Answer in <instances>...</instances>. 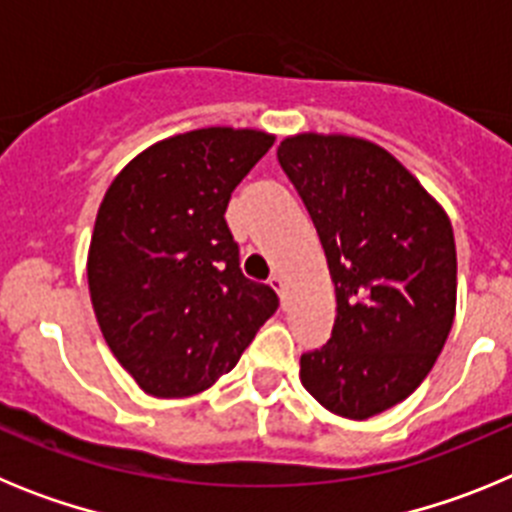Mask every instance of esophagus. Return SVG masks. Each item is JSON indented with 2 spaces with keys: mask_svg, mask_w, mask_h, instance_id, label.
Listing matches in <instances>:
<instances>
[{
  "mask_svg": "<svg viewBox=\"0 0 512 512\" xmlns=\"http://www.w3.org/2000/svg\"><path fill=\"white\" fill-rule=\"evenodd\" d=\"M269 287L274 289V292H277V295L284 300V295H287V284H284L282 274H274V277L269 279Z\"/></svg>",
  "mask_w": 512,
  "mask_h": 512,
  "instance_id": "esophagus-1",
  "label": "esophagus"
}]
</instances>
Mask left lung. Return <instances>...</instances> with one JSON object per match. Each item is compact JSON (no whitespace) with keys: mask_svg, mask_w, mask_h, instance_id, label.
I'll use <instances>...</instances> for the list:
<instances>
[{"mask_svg":"<svg viewBox=\"0 0 512 512\" xmlns=\"http://www.w3.org/2000/svg\"><path fill=\"white\" fill-rule=\"evenodd\" d=\"M277 156L336 284L333 336L300 359L302 387L333 415L372 418L418 390L449 338L454 228L441 202L372 140L297 133Z\"/></svg>","mask_w":512,"mask_h":512,"instance_id":"8db88e82","label":"left lung"}]
</instances>
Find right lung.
I'll return each instance as SVG.
<instances>
[{"mask_svg": "<svg viewBox=\"0 0 512 512\" xmlns=\"http://www.w3.org/2000/svg\"><path fill=\"white\" fill-rule=\"evenodd\" d=\"M253 128L158 140L104 192L87 256L104 341L153 397H192L233 369L277 310L251 282L225 223L230 192L274 146Z\"/></svg>", "mask_w": 512, "mask_h": 512, "instance_id": "right-lung-1", "label": "right lung"}]
</instances>
